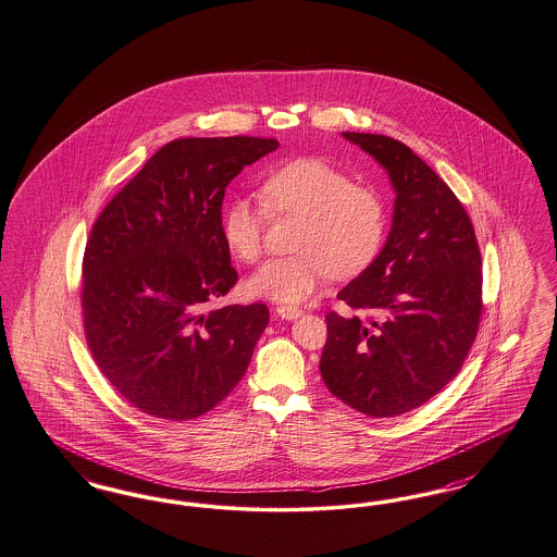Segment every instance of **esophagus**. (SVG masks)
Segmentation results:
<instances>
[{"label":"esophagus","mask_w":557,"mask_h":557,"mask_svg":"<svg viewBox=\"0 0 557 557\" xmlns=\"http://www.w3.org/2000/svg\"><path fill=\"white\" fill-rule=\"evenodd\" d=\"M275 311H277V314H280L282 319H286V321H294V319L302 317V311H300V309H296V307H289V305H280Z\"/></svg>","instance_id":"esophagus-1"}]
</instances>
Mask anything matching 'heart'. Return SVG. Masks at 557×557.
<instances>
[{
	"label": "heart",
	"instance_id": "b5f03b06",
	"mask_svg": "<svg viewBox=\"0 0 557 557\" xmlns=\"http://www.w3.org/2000/svg\"><path fill=\"white\" fill-rule=\"evenodd\" d=\"M267 207L232 200L222 218L223 240L232 255L257 263L263 255L268 213L300 218L294 236L298 255L273 259L250 275L248 294L275 302L307 300L332 273L348 277L371 265L385 236V207L369 186L352 184L332 163L302 157L269 172L259 184Z\"/></svg>",
	"mask_w": 557,
	"mask_h": 557
}]
</instances>
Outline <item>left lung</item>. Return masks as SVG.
<instances>
[{
  "label": "left lung",
  "mask_w": 557,
  "mask_h": 557,
  "mask_svg": "<svg viewBox=\"0 0 557 557\" xmlns=\"http://www.w3.org/2000/svg\"><path fill=\"white\" fill-rule=\"evenodd\" d=\"M342 134L387 172L396 200L375 261L337 294L369 319L327 312L319 369L335 398L387 419L458 375L481 321V250L462 202L410 147Z\"/></svg>",
  "instance_id": "8db88e82"
}]
</instances>
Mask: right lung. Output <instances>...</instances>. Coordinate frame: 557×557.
I'll list each match as a JSON object with an SVG mask.
<instances>
[{
    "label": "right lung",
    "mask_w": 557,
    "mask_h": 557,
    "mask_svg": "<svg viewBox=\"0 0 557 557\" xmlns=\"http://www.w3.org/2000/svg\"><path fill=\"white\" fill-rule=\"evenodd\" d=\"M275 138H178L161 147L90 230L83 314L90 355L138 410L188 421L238 385L269 309H207L236 284L222 234L225 186Z\"/></svg>",
    "instance_id": "obj_1"
}]
</instances>
